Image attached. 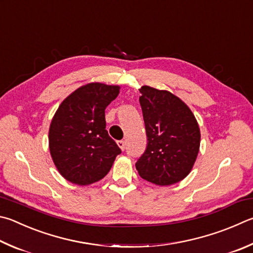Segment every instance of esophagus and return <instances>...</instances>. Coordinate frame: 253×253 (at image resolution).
Here are the masks:
<instances>
[{
    "label": "esophagus",
    "mask_w": 253,
    "mask_h": 253,
    "mask_svg": "<svg viewBox=\"0 0 253 253\" xmlns=\"http://www.w3.org/2000/svg\"><path fill=\"white\" fill-rule=\"evenodd\" d=\"M117 145H118V147L119 148H121L122 150H125V148H126V142L124 141V140H119V141H117Z\"/></svg>",
    "instance_id": "1"
}]
</instances>
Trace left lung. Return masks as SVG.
<instances>
[{"mask_svg": "<svg viewBox=\"0 0 253 253\" xmlns=\"http://www.w3.org/2000/svg\"><path fill=\"white\" fill-rule=\"evenodd\" d=\"M147 148L136 163L139 176L157 186H170L185 179L200 148L198 122L185 102L168 90L150 86L139 88Z\"/></svg>", "mask_w": 253, "mask_h": 253, "instance_id": "8db88e82", "label": "left lung"}]
</instances>
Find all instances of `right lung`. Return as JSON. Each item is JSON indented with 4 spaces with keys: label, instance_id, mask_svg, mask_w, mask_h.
<instances>
[{
    "label": "right lung",
    "instance_id": "add662e5",
    "mask_svg": "<svg viewBox=\"0 0 253 253\" xmlns=\"http://www.w3.org/2000/svg\"><path fill=\"white\" fill-rule=\"evenodd\" d=\"M121 86L88 83L59 105L48 130L53 163L67 181L87 186L103 179L121 149L106 130L105 109Z\"/></svg>",
    "mask_w": 253,
    "mask_h": 253
}]
</instances>
